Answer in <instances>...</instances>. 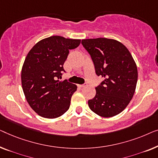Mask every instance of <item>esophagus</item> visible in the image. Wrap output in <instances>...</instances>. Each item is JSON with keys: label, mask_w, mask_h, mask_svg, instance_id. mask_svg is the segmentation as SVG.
<instances>
[{"label": "esophagus", "mask_w": 158, "mask_h": 158, "mask_svg": "<svg viewBox=\"0 0 158 158\" xmlns=\"http://www.w3.org/2000/svg\"><path fill=\"white\" fill-rule=\"evenodd\" d=\"M79 87H85V86H86V84H80V85H78Z\"/></svg>", "instance_id": "obj_1"}]
</instances>
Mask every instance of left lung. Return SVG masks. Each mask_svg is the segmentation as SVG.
I'll list each match as a JSON object with an SVG mask.
<instances>
[{
  "label": "left lung",
  "mask_w": 158,
  "mask_h": 158,
  "mask_svg": "<svg viewBox=\"0 0 158 158\" xmlns=\"http://www.w3.org/2000/svg\"><path fill=\"white\" fill-rule=\"evenodd\" d=\"M81 44L90 54L97 76L104 78L95 88L96 95L88 101L89 106L99 116L114 117L126 108L135 94L136 64L126 46L114 39H83Z\"/></svg>",
  "instance_id": "left-lung-1"
}]
</instances>
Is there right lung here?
I'll use <instances>...</instances> for the list:
<instances>
[{
  "instance_id": "1",
  "label": "right lung",
  "mask_w": 158,
  "mask_h": 158,
  "mask_svg": "<svg viewBox=\"0 0 158 158\" xmlns=\"http://www.w3.org/2000/svg\"><path fill=\"white\" fill-rule=\"evenodd\" d=\"M80 39L53 35L42 39L30 50L21 70L22 88L31 107L41 117L54 119L69 110L77 86L67 80L59 81L63 65Z\"/></svg>"
}]
</instances>
